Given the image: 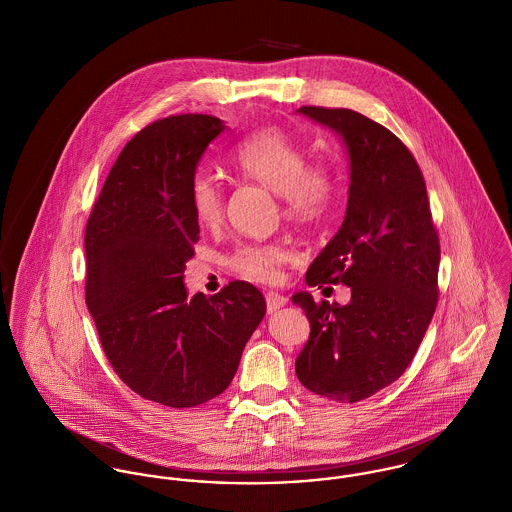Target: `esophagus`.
Returning <instances> with one entry per match:
<instances>
[{"label": "esophagus", "mask_w": 512, "mask_h": 512, "mask_svg": "<svg viewBox=\"0 0 512 512\" xmlns=\"http://www.w3.org/2000/svg\"><path fill=\"white\" fill-rule=\"evenodd\" d=\"M266 307H268V313H276L280 307H284L288 303V299L284 295L276 292H268L266 295Z\"/></svg>", "instance_id": "34e87169"}]
</instances>
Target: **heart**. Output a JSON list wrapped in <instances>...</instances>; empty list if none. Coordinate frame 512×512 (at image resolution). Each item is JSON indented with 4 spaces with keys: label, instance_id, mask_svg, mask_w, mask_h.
I'll list each match as a JSON object with an SVG mask.
<instances>
[{
    "label": "heart",
    "instance_id": "b5f03b06",
    "mask_svg": "<svg viewBox=\"0 0 512 512\" xmlns=\"http://www.w3.org/2000/svg\"><path fill=\"white\" fill-rule=\"evenodd\" d=\"M234 171L272 193L280 195L284 215L297 224H315L327 219L339 203L343 177L335 163L309 161V151L290 132L266 126L250 134L232 151ZM191 207L201 226L213 228L224 211V187L211 171H197L191 179ZM292 252L280 244L248 242L230 256L228 266L242 278L272 284Z\"/></svg>",
    "mask_w": 512,
    "mask_h": 512
}]
</instances>
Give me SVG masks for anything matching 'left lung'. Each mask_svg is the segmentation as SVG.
<instances>
[{"label":"left lung","instance_id":"left-lung-1","mask_svg":"<svg viewBox=\"0 0 512 512\" xmlns=\"http://www.w3.org/2000/svg\"><path fill=\"white\" fill-rule=\"evenodd\" d=\"M297 112L335 130L349 151L345 220L305 282L349 286L351 301L293 295L311 325L295 374L307 390L353 404L398 380L428 331L438 305V230L424 175L390 130L349 108Z\"/></svg>","mask_w":512,"mask_h":512}]
</instances>
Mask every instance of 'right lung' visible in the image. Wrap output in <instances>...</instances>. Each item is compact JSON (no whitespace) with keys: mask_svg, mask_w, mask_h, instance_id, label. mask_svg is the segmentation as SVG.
I'll use <instances>...</instances> for the list:
<instances>
[{"mask_svg":"<svg viewBox=\"0 0 512 512\" xmlns=\"http://www.w3.org/2000/svg\"><path fill=\"white\" fill-rule=\"evenodd\" d=\"M222 130L205 114L140 130L112 165L84 232L86 305L104 355L136 394L169 408L222 394L266 313L248 282L191 299L183 284L199 240L191 179Z\"/></svg>","mask_w":512,"mask_h":512,"instance_id":"1","label":"right lung"}]
</instances>
